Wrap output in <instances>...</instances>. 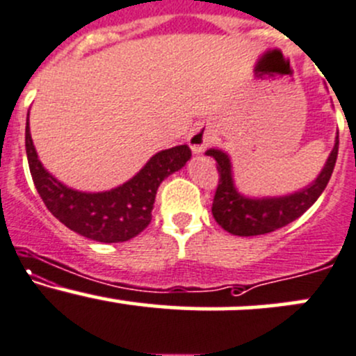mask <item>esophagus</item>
Here are the masks:
<instances>
[{
	"label": "esophagus",
	"instance_id": "1",
	"mask_svg": "<svg viewBox=\"0 0 356 356\" xmlns=\"http://www.w3.org/2000/svg\"><path fill=\"white\" fill-rule=\"evenodd\" d=\"M213 140H214L213 131L204 127H199L196 130H193V134L189 135V145L193 148L194 154H201L206 147L213 143Z\"/></svg>",
	"mask_w": 356,
	"mask_h": 356
}]
</instances>
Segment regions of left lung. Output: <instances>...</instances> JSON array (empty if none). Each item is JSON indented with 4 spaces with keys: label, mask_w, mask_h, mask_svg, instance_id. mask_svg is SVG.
Wrapping results in <instances>:
<instances>
[{
    "label": "left lung",
    "mask_w": 356,
    "mask_h": 356,
    "mask_svg": "<svg viewBox=\"0 0 356 356\" xmlns=\"http://www.w3.org/2000/svg\"><path fill=\"white\" fill-rule=\"evenodd\" d=\"M338 145L339 140L337 136V143H334L326 165L311 186L299 193L291 194V196L267 199H250L238 194L233 186L232 163H229L228 155L222 154L221 150L211 148L206 152V155L216 160V169L220 174L213 199L214 220L226 232L238 236L265 235V233L275 232V229L298 220L326 189L338 159Z\"/></svg>",
    "instance_id": "obj_1"
}]
</instances>
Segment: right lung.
I'll return each mask as SVG.
<instances>
[{
  "label": "right lung",
  "instance_id": "right-lung-1",
  "mask_svg": "<svg viewBox=\"0 0 356 356\" xmlns=\"http://www.w3.org/2000/svg\"><path fill=\"white\" fill-rule=\"evenodd\" d=\"M25 147L33 184L47 209L69 229L101 243L128 241L142 233L152 220L159 186L191 159V148L187 145L172 147L155 154L123 186L106 193H81L60 184L42 167L30 136L29 118Z\"/></svg>",
  "mask_w": 356,
  "mask_h": 356
}]
</instances>
